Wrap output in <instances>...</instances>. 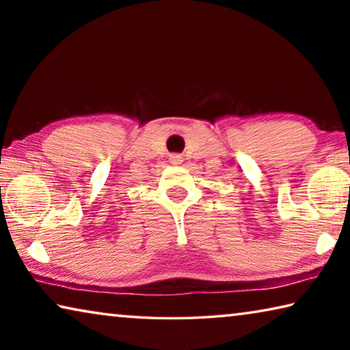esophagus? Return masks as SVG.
<instances>
[{"instance_id":"obj_1","label":"esophagus","mask_w":350,"mask_h":350,"mask_svg":"<svg viewBox=\"0 0 350 350\" xmlns=\"http://www.w3.org/2000/svg\"><path fill=\"white\" fill-rule=\"evenodd\" d=\"M170 162L177 165V163L182 162V157L179 156V154H173V156H170Z\"/></svg>"}]
</instances>
